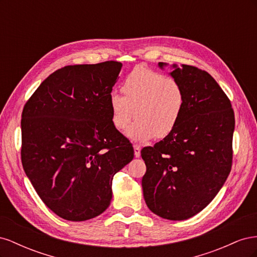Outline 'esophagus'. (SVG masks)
Segmentation results:
<instances>
[{"label": "esophagus", "instance_id": "34e87169", "mask_svg": "<svg viewBox=\"0 0 257 257\" xmlns=\"http://www.w3.org/2000/svg\"><path fill=\"white\" fill-rule=\"evenodd\" d=\"M141 146L139 145H134V154H135V158H139L141 157Z\"/></svg>", "mask_w": 257, "mask_h": 257}]
</instances>
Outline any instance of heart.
I'll list each match as a JSON object with an SVG mask.
<instances>
[{"mask_svg": "<svg viewBox=\"0 0 257 257\" xmlns=\"http://www.w3.org/2000/svg\"><path fill=\"white\" fill-rule=\"evenodd\" d=\"M123 95L109 96L110 119L118 131L127 132L137 143L164 138L175 131L185 107V92L180 81L145 65L134 67L121 87Z\"/></svg>", "mask_w": 257, "mask_h": 257, "instance_id": "1", "label": "heart"}]
</instances>
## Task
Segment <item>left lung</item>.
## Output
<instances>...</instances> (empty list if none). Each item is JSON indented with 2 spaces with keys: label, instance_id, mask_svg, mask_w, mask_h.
Here are the masks:
<instances>
[{
  "label": "left lung",
  "instance_id": "left-lung-1",
  "mask_svg": "<svg viewBox=\"0 0 257 257\" xmlns=\"http://www.w3.org/2000/svg\"><path fill=\"white\" fill-rule=\"evenodd\" d=\"M170 75L184 89V111L172 134L142 150L147 167L142 185L153 213L181 221L206 208L226 181L235 114L227 95L204 69L181 64Z\"/></svg>",
  "mask_w": 257,
  "mask_h": 257
}]
</instances>
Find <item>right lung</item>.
Here are the masks:
<instances>
[{"instance_id":"obj_1","label":"right lung","mask_w":257,"mask_h":257,"mask_svg":"<svg viewBox=\"0 0 257 257\" xmlns=\"http://www.w3.org/2000/svg\"><path fill=\"white\" fill-rule=\"evenodd\" d=\"M122 63L67 65L46 78L26 103L21 162L38 196L67 221L103 213L111 181L134 158L114 128L109 96Z\"/></svg>"}]
</instances>
